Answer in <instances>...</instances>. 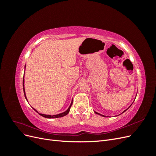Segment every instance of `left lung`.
I'll return each instance as SVG.
<instances>
[{"label":"left lung","instance_id":"left-lung-1","mask_svg":"<svg viewBox=\"0 0 156 156\" xmlns=\"http://www.w3.org/2000/svg\"><path fill=\"white\" fill-rule=\"evenodd\" d=\"M126 110H127V109H126ZM126 110H125V111H124V112H125V111H126ZM96 112V114H98V115H101V116H105V117H106V116H103V115H101V114H100V113H98V112Z\"/></svg>","mask_w":156,"mask_h":156}]
</instances>
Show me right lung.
Masks as SVG:
<instances>
[{"mask_svg":"<svg viewBox=\"0 0 156 156\" xmlns=\"http://www.w3.org/2000/svg\"><path fill=\"white\" fill-rule=\"evenodd\" d=\"M24 77H23V91H24V94H25V98H26V100H27V97H26V95H25V88H24ZM72 103L73 102H72V103H71V105H70V106H69V107L68 108V109L66 111H65V112H62V113H60V114H58V115H53V116H51V115H44V114H41V113H39L38 112H37L36 110H35L34 108V110L36 111V112H37V113H38V114L40 115H41V116H44V117H45V118H48V119H55V118H60V117H62V116H66V115H67L68 114V112H69V109H70V107H71V106H72Z\"/></svg>","mask_w":156,"mask_h":156,"instance_id":"1","label":"right lung"}]
</instances>
